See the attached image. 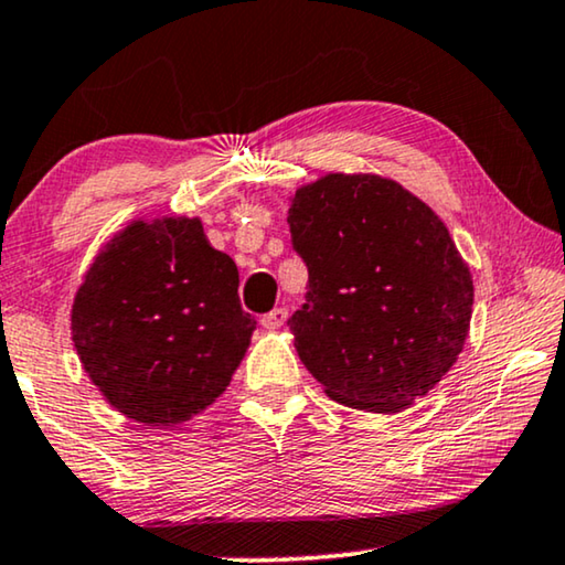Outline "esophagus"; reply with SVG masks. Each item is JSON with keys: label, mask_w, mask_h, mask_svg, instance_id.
<instances>
[{"label": "esophagus", "mask_w": 565, "mask_h": 565, "mask_svg": "<svg viewBox=\"0 0 565 565\" xmlns=\"http://www.w3.org/2000/svg\"><path fill=\"white\" fill-rule=\"evenodd\" d=\"M288 321V308H273V311L262 316V327L265 329H280Z\"/></svg>", "instance_id": "34e87169"}]
</instances>
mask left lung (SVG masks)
<instances>
[{
  "instance_id": "1",
  "label": "left lung",
  "mask_w": 565,
  "mask_h": 565,
  "mask_svg": "<svg viewBox=\"0 0 565 565\" xmlns=\"http://www.w3.org/2000/svg\"><path fill=\"white\" fill-rule=\"evenodd\" d=\"M292 249L306 303L288 319L339 404L396 414L427 396L466 344L470 269L429 205L377 174H327L296 192Z\"/></svg>"
}]
</instances>
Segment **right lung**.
Listing matches in <instances>:
<instances>
[{
  "label": "right lung",
  "mask_w": 565,
  "mask_h": 565,
  "mask_svg": "<svg viewBox=\"0 0 565 565\" xmlns=\"http://www.w3.org/2000/svg\"><path fill=\"white\" fill-rule=\"evenodd\" d=\"M254 329L234 259L207 244L198 218L130 223L92 262L72 308L92 383L146 427H172L211 406Z\"/></svg>",
  "instance_id": "obj_1"
}]
</instances>
